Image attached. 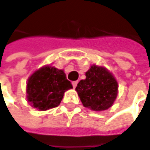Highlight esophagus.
<instances>
[{
	"label": "esophagus",
	"mask_w": 150,
	"mask_h": 150,
	"mask_svg": "<svg viewBox=\"0 0 150 150\" xmlns=\"http://www.w3.org/2000/svg\"><path fill=\"white\" fill-rule=\"evenodd\" d=\"M77 84H78V81H73V82H72V85H73V87H74L75 88H76Z\"/></svg>",
	"instance_id": "1"
}]
</instances>
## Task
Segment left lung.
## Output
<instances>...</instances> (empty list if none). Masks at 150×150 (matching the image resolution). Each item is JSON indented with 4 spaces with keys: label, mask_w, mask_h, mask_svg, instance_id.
Segmentation results:
<instances>
[{
    "label": "left lung",
    "mask_w": 150,
    "mask_h": 150,
    "mask_svg": "<svg viewBox=\"0 0 150 150\" xmlns=\"http://www.w3.org/2000/svg\"><path fill=\"white\" fill-rule=\"evenodd\" d=\"M75 90L85 107L104 111L112 106L117 94V82L105 68L93 65L86 79L81 80Z\"/></svg>",
    "instance_id": "1"
}]
</instances>
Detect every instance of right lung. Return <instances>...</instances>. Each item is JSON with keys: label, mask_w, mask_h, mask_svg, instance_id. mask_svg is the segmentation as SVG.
I'll use <instances>...</instances> for the list:
<instances>
[{"label": "right lung", "mask_w": 150, "mask_h": 150, "mask_svg": "<svg viewBox=\"0 0 150 150\" xmlns=\"http://www.w3.org/2000/svg\"><path fill=\"white\" fill-rule=\"evenodd\" d=\"M73 88L65 73L54 67L46 66L36 71L28 79L27 100L40 110L57 107L62 100L64 92Z\"/></svg>", "instance_id": "right-lung-1"}]
</instances>
